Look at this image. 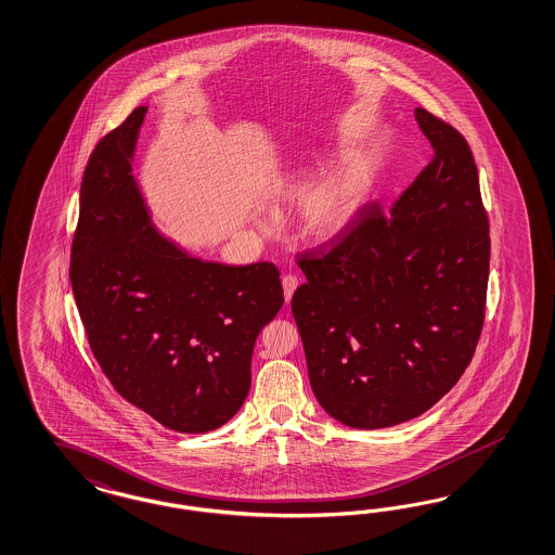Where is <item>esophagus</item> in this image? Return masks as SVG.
Returning <instances> with one entry per match:
<instances>
[{"mask_svg": "<svg viewBox=\"0 0 555 555\" xmlns=\"http://www.w3.org/2000/svg\"><path fill=\"white\" fill-rule=\"evenodd\" d=\"M297 286H299V279H297L295 274H285V276H283V291H285L286 302H291L293 293L297 291Z\"/></svg>", "mask_w": 555, "mask_h": 555, "instance_id": "34e87169", "label": "esophagus"}]
</instances>
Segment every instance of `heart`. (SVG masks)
<instances>
[{
  "mask_svg": "<svg viewBox=\"0 0 555 555\" xmlns=\"http://www.w3.org/2000/svg\"><path fill=\"white\" fill-rule=\"evenodd\" d=\"M293 188L295 183H286ZM367 173L363 167L347 165L317 181L302 197L299 208L300 234L311 242H330L344 234L356 220L367 197Z\"/></svg>",
  "mask_w": 555,
  "mask_h": 555,
  "instance_id": "1",
  "label": "heart"
}]
</instances>
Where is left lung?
Masks as SVG:
<instances>
[{
	"label": "left lung",
	"instance_id": "obj_1",
	"mask_svg": "<svg viewBox=\"0 0 555 555\" xmlns=\"http://www.w3.org/2000/svg\"><path fill=\"white\" fill-rule=\"evenodd\" d=\"M435 155L390 211L370 204L293 295L311 388L345 426L416 418L475 356L489 283V216L465 137L416 108Z\"/></svg>",
	"mask_w": 555,
	"mask_h": 555
}]
</instances>
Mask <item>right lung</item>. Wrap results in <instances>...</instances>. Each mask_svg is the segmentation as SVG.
Here are the masks:
<instances>
[{
  "instance_id": "obj_1",
  "label": "right lung",
  "mask_w": 555,
  "mask_h": 555,
  "mask_svg": "<svg viewBox=\"0 0 555 555\" xmlns=\"http://www.w3.org/2000/svg\"><path fill=\"white\" fill-rule=\"evenodd\" d=\"M145 113L137 106L90 153L70 283L113 388L165 428L202 435L244 404L256 337L285 297L272 262H206L155 232L131 176Z\"/></svg>"
}]
</instances>
